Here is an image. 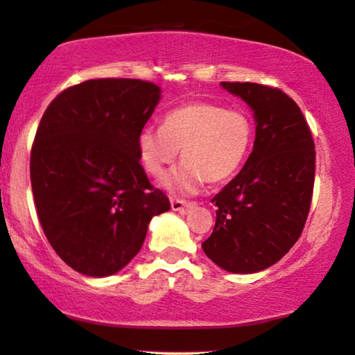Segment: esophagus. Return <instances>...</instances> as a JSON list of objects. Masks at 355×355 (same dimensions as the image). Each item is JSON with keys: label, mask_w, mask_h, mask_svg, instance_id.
Instances as JSON below:
<instances>
[{"label": "esophagus", "mask_w": 355, "mask_h": 355, "mask_svg": "<svg viewBox=\"0 0 355 355\" xmlns=\"http://www.w3.org/2000/svg\"><path fill=\"white\" fill-rule=\"evenodd\" d=\"M196 207L193 202H186V200H178V198H171V208L174 211H184L189 210V208Z\"/></svg>", "instance_id": "obj_1"}]
</instances>
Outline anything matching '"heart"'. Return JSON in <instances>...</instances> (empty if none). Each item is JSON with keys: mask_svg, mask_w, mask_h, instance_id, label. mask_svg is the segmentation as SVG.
<instances>
[{"mask_svg": "<svg viewBox=\"0 0 355 355\" xmlns=\"http://www.w3.org/2000/svg\"><path fill=\"white\" fill-rule=\"evenodd\" d=\"M254 124L244 111L207 101H189L169 110L162 128H144L137 137L139 157L148 174L159 178L176 162L182 164L162 181L171 192L193 193L205 181L225 182L249 155Z\"/></svg>", "mask_w": 355, "mask_h": 355, "instance_id": "heart-1", "label": "heart"}]
</instances>
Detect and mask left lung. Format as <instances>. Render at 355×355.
Segmentation results:
<instances>
[{
    "instance_id": "8db88e82",
    "label": "left lung",
    "mask_w": 355,
    "mask_h": 355,
    "mask_svg": "<svg viewBox=\"0 0 355 355\" xmlns=\"http://www.w3.org/2000/svg\"><path fill=\"white\" fill-rule=\"evenodd\" d=\"M254 111L255 142L241 173L211 202L216 223L202 249L230 273H257L288 254L312 202L315 144L295 101L273 87L221 82Z\"/></svg>"
}]
</instances>
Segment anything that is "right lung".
<instances>
[{
	"label": "right lung",
	"instance_id": "right-lung-1",
	"mask_svg": "<svg viewBox=\"0 0 355 355\" xmlns=\"http://www.w3.org/2000/svg\"><path fill=\"white\" fill-rule=\"evenodd\" d=\"M159 98L152 82L92 79L61 92L38 124L31 153L38 220L61 260L82 275L123 270L152 218L171 208L137 147Z\"/></svg>",
	"mask_w": 355,
	"mask_h": 355
}]
</instances>
